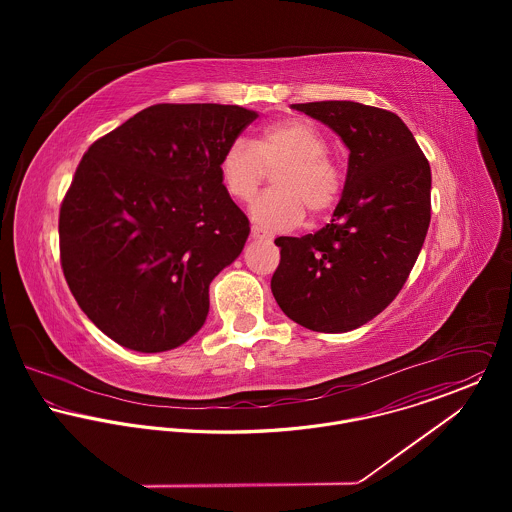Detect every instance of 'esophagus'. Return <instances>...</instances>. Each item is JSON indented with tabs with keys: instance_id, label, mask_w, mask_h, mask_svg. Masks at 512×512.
<instances>
[{
	"instance_id": "34e87169",
	"label": "esophagus",
	"mask_w": 512,
	"mask_h": 512,
	"mask_svg": "<svg viewBox=\"0 0 512 512\" xmlns=\"http://www.w3.org/2000/svg\"><path fill=\"white\" fill-rule=\"evenodd\" d=\"M250 236H252L254 240H272V236H270L266 230L258 228V226H252V230H250Z\"/></svg>"
}]
</instances>
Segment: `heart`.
I'll return each mask as SVG.
<instances>
[{
    "instance_id": "b5f03b06",
    "label": "heart",
    "mask_w": 512,
    "mask_h": 512,
    "mask_svg": "<svg viewBox=\"0 0 512 512\" xmlns=\"http://www.w3.org/2000/svg\"><path fill=\"white\" fill-rule=\"evenodd\" d=\"M274 171V191L250 207L252 220L268 230L297 226L305 211L311 217L327 215L341 197L343 173L329 157L327 138L309 120L274 122L252 144L238 138L220 155V181L234 201H250Z\"/></svg>"
}]
</instances>
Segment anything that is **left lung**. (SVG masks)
Here are the masks:
<instances>
[{
    "instance_id": "8db88e82",
    "label": "left lung",
    "mask_w": 512,
    "mask_h": 512,
    "mask_svg": "<svg viewBox=\"0 0 512 512\" xmlns=\"http://www.w3.org/2000/svg\"><path fill=\"white\" fill-rule=\"evenodd\" d=\"M349 147L333 219L315 234L280 236L272 293L305 329L345 333L384 311L406 284L432 217V171L392 112L349 100L292 104Z\"/></svg>"
}]
</instances>
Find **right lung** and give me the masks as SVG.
Returning a JSON list of instances; mask_svg holds the SVG:
<instances>
[{"label":"right lung","mask_w":512,"mask_h":512,"mask_svg":"<svg viewBox=\"0 0 512 512\" xmlns=\"http://www.w3.org/2000/svg\"><path fill=\"white\" fill-rule=\"evenodd\" d=\"M256 118L242 106L155 104L84 153L61 205V266L118 345L163 353L203 327L211 282L250 234L220 155Z\"/></svg>","instance_id":"add662e5"}]
</instances>
